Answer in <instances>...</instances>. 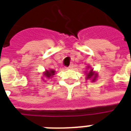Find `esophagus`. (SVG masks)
<instances>
[{"instance_id": "1", "label": "esophagus", "mask_w": 131, "mask_h": 131, "mask_svg": "<svg viewBox=\"0 0 131 131\" xmlns=\"http://www.w3.org/2000/svg\"><path fill=\"white\" fill-rule=\"evenodd\" d=\"M73 67H74L73 64H70V65L68 67H67V69H71L73 68Z\"/></svg>"}]
</instances>
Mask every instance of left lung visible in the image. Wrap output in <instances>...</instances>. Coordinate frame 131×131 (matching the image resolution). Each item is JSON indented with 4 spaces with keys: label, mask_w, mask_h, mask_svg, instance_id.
Wrapping results in <instances>:
<instances>
[{
    "label": "left lung",
    "mask_w": 131,
    "mask_h": 131,
    "mask_svg": "<svg viewBox=\"0 0 131 131\" xmlns=\"http://www.w3.org/2000/svg\"><path fill=\"white\" fill-rule=\"evenodd\" d=\"M97 77V75L96 74H95V72L93 71V69H91L88 73V74H87L86 79H92L93 81H95V79H96Z\"/></svg>",
    "instance_id": "8db88e82"
}]
</instances>
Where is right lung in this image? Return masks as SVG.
<instances>
[{
    "label": "right lung",
    "mask_w": 131,
    "mask_h": 131,
    "mask_svg": "<svg viewBox=\"0 0 131 131\" xmlns=\"http://www.w3.org/2000/svg\"><path fill=\"white\" fill-rule=\"evenodd\" d=\"M54 72L55 71L54 70H49V71H46L45 73V75L47 78L48 79H51L53 75H54Z\"/></svg>",
    "instance_id": "obj_1"
}]
</instances>
